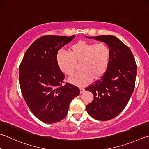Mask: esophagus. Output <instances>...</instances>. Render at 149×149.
I'll use <instances>...</instances> for the list:
<instances>
[{
  "label": "esophagus",
  "instance_id": "esophagus-1",
  "mask_svg": "<svg viewBox=\"0 0 149 149\" xmlns=\"http://www.w3.org/2000/svg\"><path fill=\"white\" fill-rule=\"evenodd\" d=\"M79 90H80V93H81V94H82V93H83V92L85 91V88H83V87H81V88H79Z\"/></svg>",
  "mask_w": 149,
  "mask_h": 149
}]
</instances>
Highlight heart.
I'll use <instances>...</instances> for the list:
<instances>
[{"mask_svg":"<svg viewBox=\"0 0 149 149\" xmlns=\"http://www.w3.org/2000/svg\"><path fill=\"white\" fill-rule=\"evenodd\" d=\"M69 52L58 51L56 61L61 71L68 76L74 74L77 63H80L81 71L69 79L75 85L85 86L91 83L93 78L100 79L109 66L111 50L105 43L79 41L70 47Z\"/></svg>","mask_w":149,"mask_h":149,"instance_id":"1","label":"heart"}]
</instances>
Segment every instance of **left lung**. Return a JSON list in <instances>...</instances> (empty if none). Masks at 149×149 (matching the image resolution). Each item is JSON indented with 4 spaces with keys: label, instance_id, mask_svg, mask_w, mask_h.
<instances>
[{
    "label": "left lung",
    "instance_id": "obj_1",
    "mask_svg": "<svg viewBox=\"0 0 149 149\" xmlns=\"http://www.w3.org/2000/svg\"><path fill=\"white\" fill-rule=\"evenodd\" d=\"M88 38H94L109 47L111 61L101 79L85 88L94 95L93 102L86 105V109L96 120H111L120 114L133 93L137 64L130 48L116 36L101 35Z\"/></svg>",
    "mask_w": 149,
    "mask_h": 149
}]
</instances>
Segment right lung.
<instances>
[{
  "mask_svg": "<svg viewBox=\"0 0 149 149\" xmlns=\"http://www.w3.org/2000/svg\"><path fill=\"white\" fill-rule=\"evenodd\" d=\"M70 37L45 35L32 43L19 66V83L25 101L35 117L45 123L64 119L70 102L80 93L77 86L63 85L65 75L57 65L58 50L71 42Z\"/></svg>",
  "mask_w": 149,
  "mask_h": 149,
  "instance_id": "add662e5",
  "label": "right lung"
}]
</instances>
